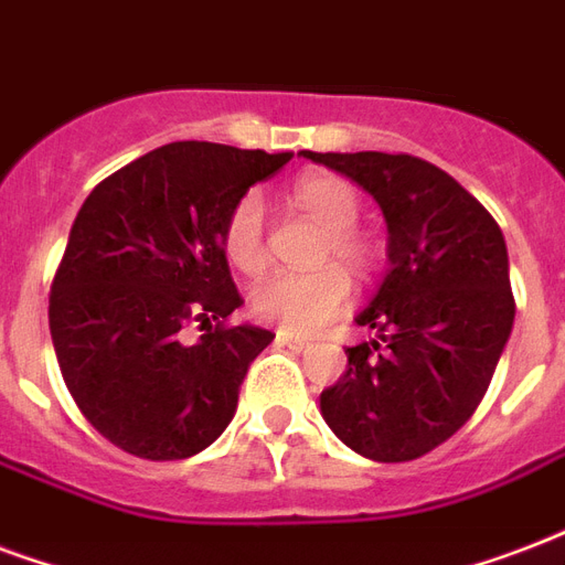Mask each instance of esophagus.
Returning a JSON list of instances; mask_svg holds the SVG:
<instances>
[{
  "instance_id": "esophagus-1",
  "label": "esophagus",
  "mask_w": 565,
  "mask_h": 565,
  "mask_svg": "<svg viewBox=\"0 0 565 565\" xmlns=\"http://www.w3.org/2000/svg\"><path fill=\"white\" fill-rule=\"evenodd\" d=\"M275 340H278L281 347H290L292 352H305L308 347H311V340L308 338H296V334H287V331H278V334H275Z\"/></svg>"
}]
</instances>
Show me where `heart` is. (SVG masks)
I'll list each match as a JSON object with an SVG mask.
<instances>
[{
  "label": "heart",
  "instance_id": "heart-1",
  "mask_svg": "<svg viewBox=\"0 0 565 565\" xmlns=\"http://www.w3.org/2000/svg\"><path fill=\"white\" fill-rule=\"evenodd\" d=\"M292 201L313 222L326 227L322 257L334 254L355 273H367L376 264V245L355 227L361 201L359 192L334 174H311L296 183ZM222 252L236 273L257 275L266 264L264 206L260 198L245 195L227 213L222 227ZM352 281L340 266L326 264L308 273H273L252 290V311L275 322L290 334H311L350 308Z\"/></svg>",
  "mask_w": 565,
  "mask_h": 565
}]
</instances>
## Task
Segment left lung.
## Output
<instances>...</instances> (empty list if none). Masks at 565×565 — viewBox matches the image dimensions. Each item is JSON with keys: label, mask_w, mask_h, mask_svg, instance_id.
Wrapping results in <instances>:
<instances>
[{"label": "left lung", "mask_w": 565, "mask_h": 565, "mask_svg": "<svg viewBox=\"0 0 565 565\" xmlns=\"http://www.w3.org/2000/svg\"><path fill=\"white\" fill-rule=\"evenodd\" d=\"M359 183L387 225V273L320 394L331 433L373 462H408L454 436L480 406L515 320L498 222L447 171L408 153H313Z\"/></svg>", "instance_id": "1"}]
</instances>
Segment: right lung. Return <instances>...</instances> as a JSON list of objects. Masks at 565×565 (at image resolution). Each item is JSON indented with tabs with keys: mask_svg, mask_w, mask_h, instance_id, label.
<instances>
[{
	"mask_svg": "<svg viewBox=\"0 0 565 565\" xmlns=\"http://www.w3.org/2000/svg\"><path fill=\"white\" fill-rule=\"evenodd\" d=\"M290 159L171 141L85 198L50 292V334L71 397L120 450L189 459L234 420L248 364L275 334L222 322L243 305L222 227ZM189 321L205 329L192 344Z\"/></svg>",
	"mask_w": 565,
	"mask_h": 565,
	"instance_id": "add662e5",
	"label": "right lung"
}]
</instances>
